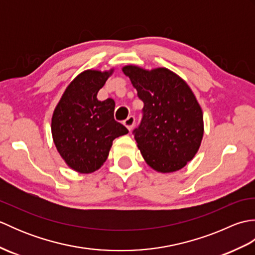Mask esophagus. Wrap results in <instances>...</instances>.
Masks as SVG:
<instances>
[{"mask_svg": "<svg viewBox=\"0 0 255 255\" xmlns=\"http://www.w3.org/2000/svg\"><path fill=\"white\" fill-rule=\"evenodd\" d=\"M134 123H136V119H134L133 116H129L127 119L124 121V125L128 128V130H131L134 126Z\"/></svg>", "mask_w": 255, "mask_h": 255, "instance_id": "1", "label": "esophagus"}]
</instances>
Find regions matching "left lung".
Masks as SVG:
<instances>
[{
    "mask_svg": "<svg viewBox=\"0 0 255 255\" xmlns=\"http://www.w3.org/2000/svg\"><path fill=\"white\" fill-rule=\"evenodd\" d=\"M123 72L144 104L141 123L133 130L144 161L161 173L183 169L197 153L204 134L203 112L193 91L166 68L130 64Z\"/></svg>",
    "mask_w": 255,
    "mask_h": 255,
    "instance_id": "8db88e82",
    "label": "left lung"
}]
</instances>
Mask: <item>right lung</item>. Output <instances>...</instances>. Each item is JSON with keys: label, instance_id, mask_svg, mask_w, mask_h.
Returning <instances> with one entry per match:
<instances>
[{"label": "right lung", "instance_id": "right-lung-1", "mask_svg": "<svg viewBox=\"0 0 255 255\" xmlns=\"http://www.w3.org/2000/svg\"><path fill=\"white\" fill-rule=\"evenodd\" d=\"M114 72L86 70L64 91L51 119V133L58 152L69 167L83 174L104 164L113 140L128 133L114 119L115 102L97 100V93Z\"/></svg>", "mask_w": 255, "mask_h": 255}]
</instances>
